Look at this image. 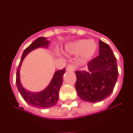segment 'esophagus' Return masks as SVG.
I'll use <instances>...</instances> for the list:
<instances>
[{
  "label": "esophagus",
  "mask_w": 133,
  "mask_h": 133,
  "mask_svg": "<svg viewBox=\"0 0 133 133\" xmlns=\"http://www.w3.org/2000/svg\"><path fill=\"white\" fill-rule=\"evenodd\" d=\"M66 71H70V72H74L75 70V66L73 64H69L66 67Z\"/></svg>",
  "instance_id": "34e87169"
}]
</instances>
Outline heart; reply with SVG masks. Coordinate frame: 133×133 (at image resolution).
Here are the masks:
<instances>
[{"instance_id": "b5f03b06", "label": "heart", "mask_w": 133, "mask_h": 133, "mask_svg": "<svg viewBox=\"0 0 133 133\" xmlns=\"http://www.w3.org/2000/svg\"><path fill=\"white\" fill-rule=\"evenodd\" d=\"M97 45L92 40L80 39L70 42L64 46L63 53L65 55H77L80 53L82 61H89L95 56Z\"/></svg>"}]
</instances>
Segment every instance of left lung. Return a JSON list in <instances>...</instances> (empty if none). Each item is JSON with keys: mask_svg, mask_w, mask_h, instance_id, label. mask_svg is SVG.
Listing matches in <instances>:
<instances>
[{"mask_svg": "<svg viewBox=\"0 0 133 133\" xmlns=\"http://www.w3.org/2000/svg\"><path fill=\"white\" fill-rule=\"evenodd\" d=\"M99 55L88 63L87 70H77L75 89L84 101L97 103L109 97L118 78L117 59L109 44L100 40Z\"/></svg>", "mask_w": 133, "mask_h": 133, "instance_id": "8db88e82", "label": "left lung"}]
</instances>
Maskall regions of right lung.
<instances>
[{
	"mask_svg": "<svg viewBox=\"0 0 133 133\" xmlns=\"http://www.w3.org/2000/svg\"><path fill=\"white\" fill-rule=\"evenodd\" d=\"M50 41L45 37L36 38L33 43L26 48L23 52L21 62L16 71V83L20 94L24 100L30 105L38 109H47L55 106L58 101V92L63 84V75L65 72V69L57 70L54 73L52 78L49 85L43 90L38 92H32L24 89L21 81L20 70L24 58L31 51L38 48L48 49Z\"/></svg>",
	"mask_w": 133,
	"mask_h": 133,
	"instance_id": "add662e5",
	"label": "right lung"
}]
</instances>
